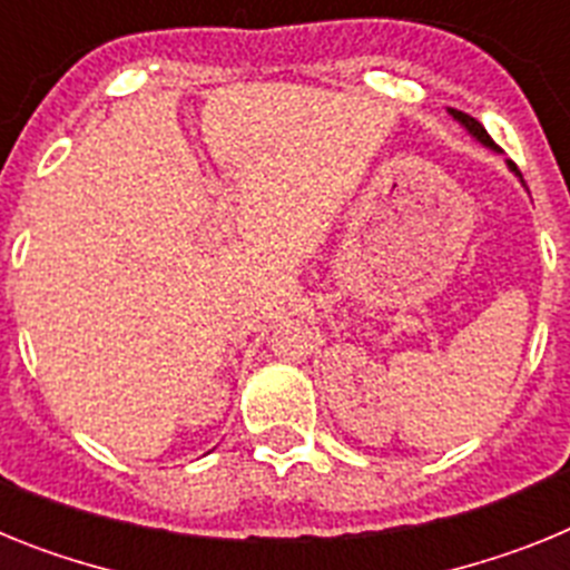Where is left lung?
Here are the masks:
<instances>
[{
	"mask_svg": "<svg viewBox=\"0 0 570 570\" xmlns=\"http://www.w3.org/2000/svg\"><path fill=\"white\" fill-rule=\"evenodd\" d=\"M448 114L454 116L456 122H460V125H462V128H465V130H468V134H471V136H473V139H476V142H480V145H485V148H488V150H500V148H497V145H493V139H491V136H488V130H485V128H482V125H480V122H476V119H473V116L462 114V110H454V108H448ZM508 168H511V170H517V168H513V165H511V163H508ZM520 183H522V179H520Z\"/></svg>",
	"mask_w": 570,
	"mask_h": 570,
	"instance_id": "obj_1",
	"label": "left lung"
}]
</instances>
